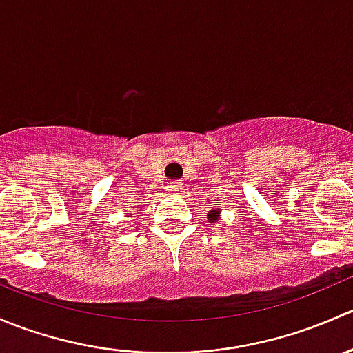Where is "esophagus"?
<instances>
[{"label": "esophagus", "mask_w": 353, "mask_h": 353, "mask_svg": "<svg viewBox=\"0 0 353 353\" xmlns=\"http://www.w3.org/2000/svg\"><path fill=\"white\" fill-rule=\"evenodd\" d=\"M167 188H169L170 191H181L183 190V184H181L179 181H172V183H169V186Z\"/></svg>", "instance_id": "1"}]
</instances>
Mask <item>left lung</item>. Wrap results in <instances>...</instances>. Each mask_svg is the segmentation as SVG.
<instances>
[{"label": "left lung", "mask_w": 353, "mask_h": 353, "mask_svg": "<svg viewBox=\"0 0 353 353\" xmlns=\"http://www.w3.org/2000/svg\"><path fill=\"white\" fill-rule=\"evenodd\" d=\"M206 219H208L212 223H216V220H220V208L210 210L208 215H206Z\"/></svg>", "instance_id": "1"}]
</instances>
